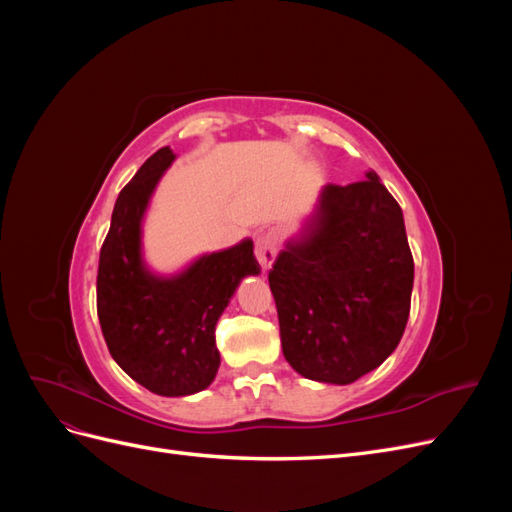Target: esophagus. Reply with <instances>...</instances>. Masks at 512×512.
I'll list each match as a JSON object with an SVG mask.
<instances>
[{"instance_id": "esophagus-1", "label": "esophagus", "mask_w": 512, "mask_h": 512, "mask_svg": "<svg viewBox=\"0 0 512 512\" xmlns=\"http://www.w3.org/2000/svg\"><path fill=\"white\" fill-rule=\"evenodd\" d=\"M256 258H258V262H260V267L262 269H269L271 267V262L275 260V256H277V241H275V237L273 235H262V237H258L256 239Z\"/></svg>"}]
</instances>
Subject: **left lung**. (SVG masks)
<instances>
[{
  "label": "left lung",
  "mask_w": 512,
  "mask_h": 512,
  "mask_svg": "<svg viewBox=\"0 0 512 512\" xmlns=\"http://www.w3.org/2000/svg\"><path fill=\"white\" fill-rule=\"evenodd\" d=\"M412 282L404 213L378 175L329 183L303 237L269 271L286 361L318 382L369 374L404 335Z\"/></svg>",
  "instance_id": "obj_1"
}]
</instances>
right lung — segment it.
<instances>
[{"label":"right lung","instance_id":"right-lung-1","mask_svg":"<svg viewBox=\"0 0 512 512\" xmlns=\"http://www.w3.org/2000/svg\"><path fill=\"white\" fill-rule=\"evenodd\" d=\"M173 149L162 147L119 192L98 265V318L117 365L164 397L207 389L220 367L215 324L243 275L260 273L254 243L196 260L173 280L147 273L141 220Z\"/></svg>","mask_w":512,"mask_h":512}]
</instances>
